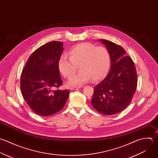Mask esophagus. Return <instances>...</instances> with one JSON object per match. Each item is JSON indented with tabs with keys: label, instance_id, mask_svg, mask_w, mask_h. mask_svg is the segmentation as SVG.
Masks as SVG:
<instances>
[{
	"label": "esophagus",
	"instance_id": "esophagus-1",
	"mask_svg": "<svg viewBox=\"0 0 158 158\" xmlns=\"http://www.w3.org/2000/svg\"><path fill=\"white\" fill-rule=\"evenodd\" d=\"M79 88H81V87H70V89L71 90H77V89H78Z\"/></svg>",
	"mask_w": 158,
	"mask_h": 158
}]
</instances>
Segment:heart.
Here are the masks:
<instances>
[{
  "mask_svg": "<svg viewBox=\"0 0 158 158\" xmlns=\"http://www.w3.org/2000/svg\"><path fill=\"white\" fill-rule=\"evenodd\" d=\"M69 57L61 55L58 61L61 74L69 78L76 72L78 66L81 71L72 77L68 84L78 86L89 82L91 79L96 82L103 79L108 74L111 66V57L104 47L84 42L76 45L69 51Z\"/></svg>",
  "mask_w": 158,
  "mask_h": 158,
  "instance_id": "heart-1",
  "label": "heart"
}]
</instances>
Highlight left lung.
<instances>
[{
    "instance_id": "obj_1",
    "label": "left lung",
    "mask_w": 158,
    "mask_h": 158,
    "mask_svg": "<svg viewBox=\"0 0 158 158\" xmlns=\"http://www.w3.org/2000/svg\"><path fill=\"white\" fill-rule=\"evenodd\" d=\"M111 57V69L107 76L96 85L91 100L99 113L109 116L124 110L131 102L137 87L134 63L120 45L101 39Z\"/></svg>"
}]
</instances>
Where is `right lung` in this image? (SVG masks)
<instances>
[{
	"label": "right lung",
	"mask_w": 158,
	"mask_h": 158,
	"mask_svg": "<svg viewBox=\"0 0 158 158\" xmlns=\"http://www.w3.org/2000/svg\"><path fill=\"white\" fill-rule=\"evenodd\" d=\"M63 43L48 42L36 49L27 60L21 75L23 97L37 114L49 116L61 110L69 97V90H55L63 84L58 61Z\"/></svg>",
	"instance_id": "obj_1"
}]
</instances>
